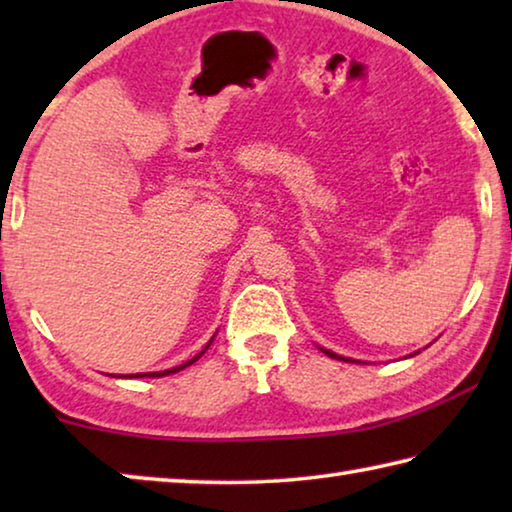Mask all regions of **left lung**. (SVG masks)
I'll return each mask as SVG.
<instances>
[{"label": "left lung", "mask_w": 512, "mask_h": 512, "mask_svg": "<svg viewBox=\"0 0 512 512\" xmlns=\"http://www.w3.org/2000/svg\"><path fill=\"white\" fill-rule=\"evenodd\" d=\"M320 350H323V352L327 354V357H332V359H339V361H354V359H348V357H341V354H336V352H332V350H325V348H320ZM411 357H413V354H411Z\"/></svg>", "instance_id": "obj_1"}]
</instances>
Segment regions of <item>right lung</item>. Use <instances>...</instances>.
<instances>
[{"label":"right lung","instance_id":"obj_1","mask_svg":"<svg viewBox=\"0 0 512 512\" xmlns=\"http://www.w3.org/2000/svg\"><path fill=\"white\" fill-rule=\"evenodd\" d=\"M212 343V341H210ZM210 343L205 345V350L210 348ZM205 350L203 352H198L194 359H189V361H185V363H180V366H176V368H169V370H160V372H137V375H131V377H164V375H173V372H180V370H185L187 366H192L194 361H198L205 354Z\"/></svg>","mask_w":512,"mask_h":512}]
</instances>
